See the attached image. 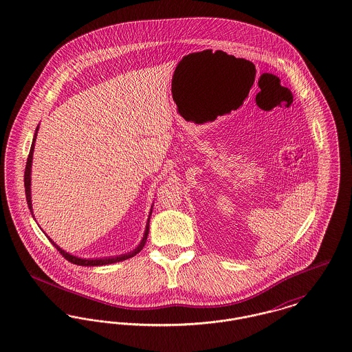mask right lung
I'll use <instances>...</instances> for the list:
<instances>
[{"instance_id": "right-lung-1", "label": "right lung", "mask_w": 352, "mask_h": 352, "mask_svg": "<svg viewBox=\"0 0 352 352\" xmlns=\"http://www.w3.org/2000/svg\"><path fill=\"white\" fill-rule=\"evenodd\" d=\"M38 129H39V125H38V126H36V129H35L33 144H32L30 153H29V157H28V162H26V168H25V194H26V201H28V206H29V210H30V212H32L33 218L34 214L33 206H32V188H30V186H32V164H33L34 145H35V138H36V134H38ZM151 208H153V206H151ZM151 212H153V210H151V212H149V218H148V221H146V227H145L144 237H142V240L140 241V244L134 248L133 251L128 252V253H124V254H118V256L100 257V258H82V257H78V256L69 254L68 252L65 251V250H62L59 245H56V244L51 240L50 237H49L47 234H46V236L49 237V240L52 243V245L59 251V253H60L65 258H67L68 261H69V263H72V264L82 265V267H100V265L115 264V263H118V261H124V260H126V258L133 257V256H135L138 252H141V250L144 248V245H145V243H146V239H148V234H149V221H151Z\"/></svg>"}]
</instances>
